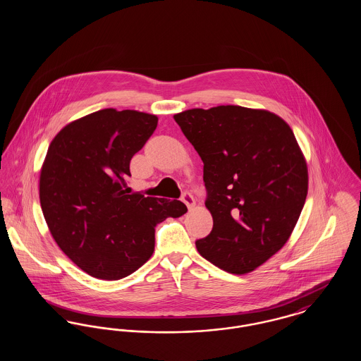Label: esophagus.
Segmentation results:
<instances>
[{
	"label": "esophagus",
	"mask_w": 361,
	"mask_h": 361,
	"mask_svg": "<svg viewBox=\"0 0 361 361\" xmlns=\"http://www.w3.org/2000/svg\"><path fill=\"white\" fill-rule=\"evenodd\" d=\"M181 199H183V202L187 204L189 209L192 208V207L195 206V199H193V196H192V193L188 192V190H185L184 193H183V196H181Z\"/></svg>",
	"instance_id": "34e87169"
}]
</instances>
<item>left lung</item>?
I'll return each instance as SVG.
<instances>
[{"mask_svg": "<svg viewBox=\"0 0 361 361\" xmlns=\"http://www.w3.org/2000/svg\"><path fill=\"white\" fill-rule=\"evenodd\" d=\"M204 168L214 226L197 252L228 274L255 271L288 240L305 206L309 174L290 126L240 105L174 115Z\"/></svg>", "mask_w": 361, "mask_h": 361, "instance_id": "left-lung-1", "label": "left lung"}]
</instances>
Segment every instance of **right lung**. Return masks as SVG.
<instances>
[{"instance_id": "obj_1", "label": "right lung", "mask_w": 361, "mask_h": 361, "mask_svg": "<svg viewBox=\"0 0 361 361\" xmlns=\"http://www.w3.org/2000/svg\"><path fill=\"white\" fill-rule=\"evenodd\" d=\"M155 115L106 108L65 126L40 171L44 219L61 250L87 275L119 280L154 252V227L187 212L180 200L127 188L130 161L157 128Z\"/></svg>"}]
</instances>
